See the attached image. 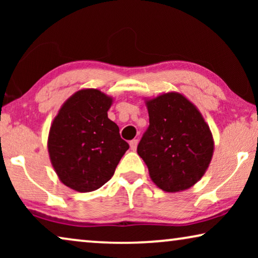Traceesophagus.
Masks as SVG:
<instances>
[{
    "label": "esophagus",
    "instance_id": "34e87169",
    "mask_svg": "<svg viewBox=\"0 0 258 258\" xmlns=\"http://www.w3.org/2000/svg\"><path fill=\"white\" fill-rule=\"evenodd\" d=\"M129 144H130V149L135 151L136 148H137V144H139V141H137V140H133V141H130Z\"/></svg>",
    "mask_w": 258,
    "mask_h": 258
}]
</instances>
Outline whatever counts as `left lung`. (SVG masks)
<instances>
[{
    "label": "left lung",
    "mask_w": 258,
    "mask_h": 258,
    "mask_svg": "<svg viewBox=\"0 0 258 258\" xmlns=\"http://www.w3.org/2000/svg\"><path fill=\"white\" fill-rule=\"evenodd\" d=\"M149 126L137 154L158 188L168 192L189 189L206 174L214 154L209 125L196 105L182 94L147 98Z\"/></svg>",
    "instance_id": "8db88e82"
}]
</instances>
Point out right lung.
<instances>
[{"mask_svg":"<svg viewBox=\"0 0 258 258\" xmlns=\"http://www.w3.org/2000/svg\"><path fill=\"white\" fill-rule=\"evenodd\" d=\"M112 97L98 89H81L67 100L51 123L48 153L59 181L89 192L114 175L129 144L108 118Z\"/></svg>","mask_w":258,"mask_h":258,"instance_id":"add662e5","label":"right lung"}]
</instances>
